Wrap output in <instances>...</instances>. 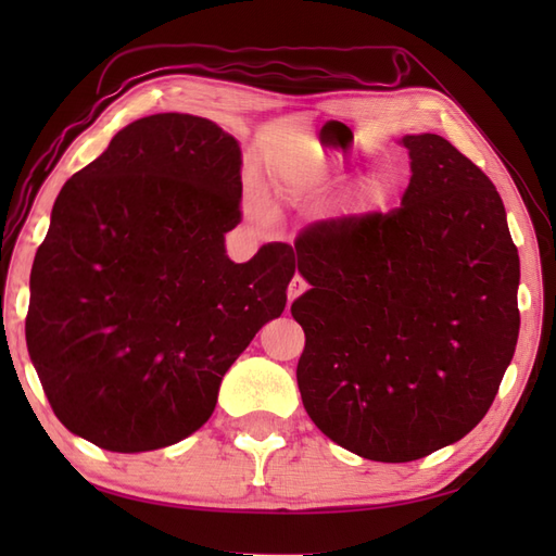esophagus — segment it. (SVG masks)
<instances>
[{
    "instance_id": "obj_1",
    "label": "esophagus",
    "mask_w": 556,
    "mask_h": 556,
    "mask_svg": "<svg viewBox=\"0 0 556 556\" xmlns=\"http://www.w3.org/2000/svg\"><path fill=\"white\" fill-rule=\"evenodd\" d=\"M306 290H308V282L296 274V276L292 278V282H290V292H288V296H290V301H294L296 296H301V294H304Z\"/></svg>"
}]
</instances>
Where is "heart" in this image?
Masks as SVG:
<instances>
[{
	"mask_svg": "<svg viewBox=\"0 0 556 556\" xmlns=\"http://www.w3.org/2000/svg\"><path fill=\"white\" fill-rule=\"evenodd\" d=\"M348 176V166L341 157H336L329 148H313L304 166H301V174L299 180L294 185V192L299 197H308L315 194L319 190H327L331 185H336L339 180H343ZM394 192V182L392 178L378 172L371 174L364 182L357 192L359 201L368 208H378L384 206L387 201H390Z\"/></svg>",
	"mask_w": 556,
	"mask_h": 556,
	"instance_id": "b5f03b06",
	"label": "heart"
}]
</instances>
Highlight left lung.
Segmentation results:
<instances>
[{
  "label": "left lung",
  "mask_w": 556,
  "mask_h": 556,
  "mask_svg": "<svg viewBox=\"0 0 556 556\" xmlns=\"http://www.w3.org/2000/svg\"><path fill=\"white\" fill-rule=\"evenodd\" d=\"M401 206L306 227L304 408L364 459H422L490 410L519 333V257L494 182L439 134L403 137Z\"/></svg>",
  "instance_id": "8db88e82"
}]
</instances>
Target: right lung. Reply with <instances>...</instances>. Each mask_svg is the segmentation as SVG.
<instances>
[{"label": "right lung", "instance_id": "1", "mask_svg": "<svg viewBox=\"0 0 556 556\" xmlns=\"http://www.w3.org/2000/svg\"><path fill=\"white\" fill-rule=\"evenodd\" d=\"M241 215L237 139L188 113L127 125L64 182L31 264L25 336L72 433L146 452L211 417L296 268L288 243L233 264L225 233Z\"/></svg>", "mask_w": 556, "mask_h": 556}]
</instances>
